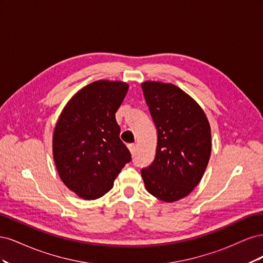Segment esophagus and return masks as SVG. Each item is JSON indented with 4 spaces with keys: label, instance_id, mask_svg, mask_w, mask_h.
<instances>
[{
    "label": "esophagus",
    "instance_id": "obj_1",
    "mask_svg": "<svg viewBox=\"0 0 263 263\" xmlns=\"http://www.w3.org/2000/svg\"><path fill=\"white\" fill-rule=\"evenodd\" d=\"M128 149H129V151H130L132 154H134L135 150H136V145H135V144H129L128 145Z\"/></svg>",
    "mask_w": 263,
    "mask_h": 263
}]
</instances>
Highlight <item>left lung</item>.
I'll return each instance as SVG.
<instances>
[{
	"instance_id": "left-lung-1",
	"label": "left lung",
	"mask_w": 263,
	"mask_h": 263,
	"mask_svg": "<svg viewBox=\"0 0 263 263\" xmlns=\"http://www.w3.org/2000/svg\"><path fill=\"white\" fill-rule=\"evenodd\" d=\"M141 87L158 133L155 160L141 177L151 195L176 202L192 192L208 166L210 123L201 106L174 84L146 81Z\"/></svg>"
}]
</instances>
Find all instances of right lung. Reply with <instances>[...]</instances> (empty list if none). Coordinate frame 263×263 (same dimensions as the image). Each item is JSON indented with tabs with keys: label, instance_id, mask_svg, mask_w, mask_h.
Wrapping results in <instances>:
<instances>
[{
	"label": "right lung",
	"instance_id": "add662e5",
	"mask_svg": "<svg viewBox=\"0 0 263 263\" xmlns=\"http://www.w3.org/2000/svg\"><path fill=\"white\" fill-rule=\"evenodd\" d=\"M127 91L125 82H92L73 95L55 124V168L65 185L84 200L106 194L132 160L115 118Z\"/></svg>",
	"mask_w": 263,
	"mask_h": 263
}]
</instances>
